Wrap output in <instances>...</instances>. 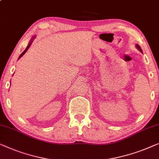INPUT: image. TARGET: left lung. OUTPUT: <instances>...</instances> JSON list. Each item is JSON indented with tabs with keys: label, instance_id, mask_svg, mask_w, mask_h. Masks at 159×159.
<instances>
[{
	"label": "left lung",
	"instance_id": "1",
	"mask_svg": "<svg viewBox=\"0 0 159 159\" xmlns=\"http://www.w3.org/2000/svg\"><path fill=\"white\" fill-rule=\"evenodd\" d=\"M136 47L138 48V49H139V50H140V51H141V52H142V49H141V47H140V46L139 45H136Z\"/></svg>",
	"mask_w": 159,
	"mask_h": 159
}]
</instances>
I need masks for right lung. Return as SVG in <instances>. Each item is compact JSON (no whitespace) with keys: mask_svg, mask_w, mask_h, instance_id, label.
<instances>
[{"mask_svg":"<svg viewBox=\"0 0 159 159\" xmlns=\"http://www.w3.org/2000/svg\"><path fill=\"white\" fill-rule=\"evenodd\" d=\"M32 41H33V39H32V40L31 41V42H30V43H29V44L28 45V47H26V49H25V50H24V51L22 52V54L20 55V56H19V57H18V59H20V57H21L23 56V55H24V54H25V53H26V51H27V50H28V49H29V48L30 47V46H31V43H32Z\"/></svg>","mask_w":159,"mask_h":159,"instance_id":"add662e5","label":"right lung"}]
</instances>
